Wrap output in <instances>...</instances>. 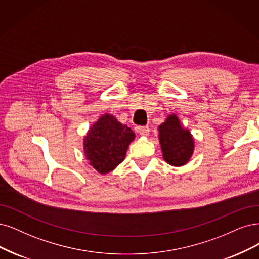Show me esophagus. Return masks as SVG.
Masks as SVG:
<instances>
[{
  "label": "esophagus",
  "mask_w": 259,
  "mask_h": 259,
  "mask_svg": "<svg viewBox=\"0 0 259 259\" xmlns=\"http://www.w3.org/2000/svg\"><path fill=\"white\" fill-rule=\"evenodd\" d=\"M138 131L140 133V136L142 137H147L149 135V128L147 126H143V127H139Z\"/></svg>",
  "instance_id": "esophagus-1"
}]
</instances>
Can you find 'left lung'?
<instances>
[{
	"label": "left lung",
	"mask_w": 259,
	"mask_h": 259,
	"mask_svg": "<svg viewBox=\"0 0 259 259\" xmlns=\"http://www.w3.org/2000/svg\"><path fill=\"white\" fill-rule=\"evenodd\" d=\"M158 139L164 161L171 166H184L194 151V138L175 113L168 114L158 127Z\"/></svg>",
	"instance_id": "8db88e82"
}]
</instances>
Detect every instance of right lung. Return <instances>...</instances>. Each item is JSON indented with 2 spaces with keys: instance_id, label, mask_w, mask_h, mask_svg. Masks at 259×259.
Wrapping results in <instances>:
<instances>
[{
  "instance_id": "obj_1",
  "label": "right lung",
  "mask_w": 259,
  "mask_h": 259,
  "mask_svg": "<svg viewBox=\"0 0 259 259\" xmlns=\"http://www.w3.org/2000/svg\"><path fill=\"white\" fill-rule=\"evenodd\" d=\"M136 133L112 114L105 113L93 123L83 139V151L90 165L101 175L116 168L126 157Z\"/></svg>"
}]
</instances>
